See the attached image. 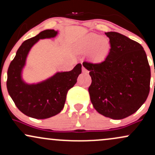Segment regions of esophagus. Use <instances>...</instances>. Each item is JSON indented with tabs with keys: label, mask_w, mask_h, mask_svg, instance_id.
<instances>
[{
	"label": "esophagus",
	"mask_w": 155,
	"mask_h": 155,
	"mask_svg": "<svg viewBox=\"0 0 155 155\" xmlns=\"http://www.w3.org/2000/svg\"><path fill=\"white\" fill-rule=\"evenodd\" d=\"M82 72L84 73V74H88V72H89V71H88L87 70L86 68H85L84 67L82 66Z\"/></svg>",
	"instance_id": "esophagus-1"
}]
</instances>
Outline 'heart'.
<instances>
[{"label":"heart","instance_id":"b5f03b06","mask_svg":"<svg viewBox=\"0 0 155 155\" xmlns=\"http://www.w3.org/2000/svg\"><path fill=\"white\" fill-rule=\"evenodd\" d=\"M76 49L82 54L89 53V58L92 63H101L107 58L111 44L107 38L90 33L80 39L76 45Z\"/></svg>","mask_w":155,"mask_h":155}]
</instances>
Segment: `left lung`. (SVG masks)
<instances>
[{"instance_id": "left-lung-1", "label": "left lung", "mask_w": 155, "mask_h": 155, "mask_svg": "<svg viewBox=\"0 0 155 155\" xmlns=\"http://www.w3.org/2000/svg\"><path fill=\"white\" fill-rule=\"evenodd\" d=\"M105 34L111 44L104 62H84L92 78L89 87L95 109L104 117L122 120L138 111L150 89L151 71L143 47L117 32Z\"/></svg>"}]
</instances>
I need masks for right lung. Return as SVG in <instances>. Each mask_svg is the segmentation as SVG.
Segmentation results:
<instances>
[{
	"label": "right lung",
	"instance_id": "add662e5",
	"mask_svg": "<svg viewBox=\"0 0 155 155\" xmlns=\"http://www.w3.org/2000/svg\"><path fill=\"white\" fill-rule=\"evenodd\" d=\"M58 31L45 30L35 37L25 41L11 62L7 72L8 92L18 109L32 118L47 119L62 111L67 92L74 86L81 73V64L70 71L57 72L38 83L28 84L22 79V71L31 48L40 39L54 38Z\"/></svg>",
	"mask_w": 155,
	"mask_h": 155
}]
</instances>
